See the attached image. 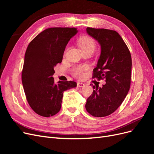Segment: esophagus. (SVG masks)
I'll use <instances>...</instances> for the list:
<instances>
[{"mask_svg": "<svg viewBox=\"0 0 154 154\" xmlns=\"http://www.w3.org/2000/svg\"><path fill=\"white\" fill-rule=\"evenodd\" d=\"M77 86L79 87H83L85 86V84L83 83H80V82H77Z\"/></svg>", "mask_w": 154, "mask_h": 154, "instance_id": "esophagus-1", "label": "esophagus"}]
</instances>
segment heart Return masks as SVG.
<instances>
[{"instance_id": "1", "label": "heart", "mask_w": 154, "mask_h": 154, "mask_svg": "<svg viewBox=\"0 0 154 154\" xmlns=\"http://www.w3.org/2000/svg\"><path fill=\"white\" fill-rule=\"evenodd\" d=\"M79 45L82 51H84L88 50H94L96 48L95 41L91 36H83L79 40ZM88 67L86 65H80V66H74L71 69V72L74 76L80 78L84 75V72L87 71Z\"/></svg>"}]
</instances>
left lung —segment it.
I'll return each mask as SVG.
<instances>
[{"instance_id":"left-lung-1","label":"left lung","mask_w":154,"mask_h":154,"mask_svg":"<svg viewBox=\"0 0 154 154\" xmlns=\"http://www.w3.org/2000/svg\"><path fill=\"white\" fill-rule=\"evenodd\" d=\"M86 31L101 46V54L93 69L92 78L105 79L106 83L102 87L92 86L94 90L87 99L85 109L94 117H105L117 110L128 94L131 80V54L116 31L92 27H87Z\"/></svg>"}]
</instances>
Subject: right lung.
<instances>
[{"label": "right lung", "mask_w": 154, "mask_h": 154, "mask_svg": "<svg viewBox=\"0 0 154 154\" xmlns=\"http://www.w3.org/2000/svg\"><path fill=\"white\" fill-rule=\"evenodd\" d=\"M78 32L74 27H51L37 35L26 51L22 81L27 102L44 117L61 109L63 92L76 87L74 81L54 83V67L61 63L69 41Z\"/></svg>", "instance_id": "obj_1"}]
</instances>
